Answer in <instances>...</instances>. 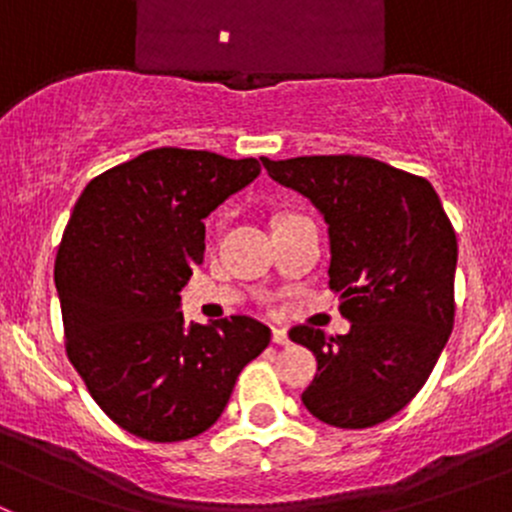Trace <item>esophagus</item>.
I'll return each mask as SVG.
<instances>
[{
	"label": "esophagus",
	"instance_id": "34e87169",
	"mask_svg": "<svg viewBox=\"0 0 512 512\" xmlns=\"http://www.w3.org/2000/svg\"><path fill=\"white\" fill-rule=\"evenodd\" d=\"M272 342H275V344H289L287 329H282V327L272 329Z\"/></svg>",
	"mask_w": 512,
	"mask_h": 512
}]
</instances>
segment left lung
<instances>
[{"label":"left lung","mask_w":512,"mask_h":512,"mask_svg":"<svg viewBox=\"0 0 512 512\" xmlns=\"http://www.w3.org/2000/svg\"><path fill=\"white\" fill-rule=\"evenodd\" d=\"M267 175L312 200L329 225V287L349 334L299 324L289 339L317 356L302 394L314 418L369 428L421 391L456 317L458 242L426 178L366 156L262 158Z\"/></svg>","instance_id":"obj_1"}]
</instances>
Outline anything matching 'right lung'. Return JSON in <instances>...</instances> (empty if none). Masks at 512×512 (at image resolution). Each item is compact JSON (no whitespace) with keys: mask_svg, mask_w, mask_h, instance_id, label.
Wrapping results in <instances>:
<instances>
[{"mask_svg":"<svg viewBox=\"0 0 512 512\" xmlns=\"http://www.w3.org/2000/svg\"><path fill=\"white\" fill-rule=\"evenodd\" d=\"M257 175L255 158L153 148L76 200L54 265L66 354L103 414L143 441L208 431L270 344L245 314L185 324L178 309L203 262V220Z\"/></svg>","mask_w":512,"mask_h":512,"instance_id":"1","label":"right lung"}]
</instances>
